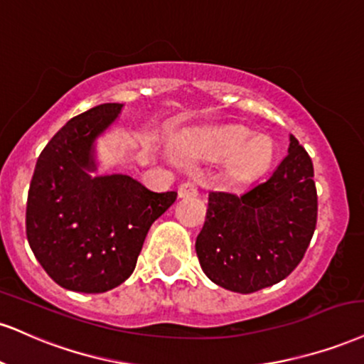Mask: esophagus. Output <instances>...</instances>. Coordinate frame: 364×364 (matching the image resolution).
Instances as JSON below:
<instances>
[{
  "mask_svg": "<svg viewBox=\"0 0 364 364\" xmlns=\"http://www.w3.org/2000/svg\"><path fill=\"white\" fill-rule=\"evenodd\" d=\"M178 195H179V198H186V196H196V195H198V190H196V186L193 185V183L185 181V183H181V185H179Z\"/></svg>",
  "mask_w": 364,
  "mask_h": 364,
  "instance_id": "obj_1",
  "label": "esophagus"
}]
</instances>
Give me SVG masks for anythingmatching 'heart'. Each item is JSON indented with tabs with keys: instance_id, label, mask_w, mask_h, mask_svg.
<instances>
[{
	"instance_id": "b5f03b06",
	"label": "heart",
	"mask_w": 364,
	"mask_h": 364,
	"mask_svg": "<svg viewBox=\"0 0 364 364\" xmlns=\"http://www.w3.org/2000/svg\"><path fill=\"white\" fill-rule=\"evenodd\" d=\"M247 137L242 129H222L201 135L196 149L212 159H227V174L235 181H247L259 176L273 159V147L268 140Z\"/></svg>"
}]
</instances>
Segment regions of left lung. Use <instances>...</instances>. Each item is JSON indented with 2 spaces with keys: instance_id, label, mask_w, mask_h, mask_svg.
<instances>
[{
  "instance_id": "8db88e82",
  "label": "left lung",
  "mask_w": 364,
  "mask_h": 364,
  "mask_svg": "<svg viewBox=\"0 0 364 364\" xmlns=\"http://www.w3.org/2000/svg\"><path fill=\"white\" fill-rule=\"evenodd\" d=\"M317 224L309 152L290 135L288 154L242 195L210 191L196 256L218 287L252 293L282 282L304 259Z\"/></svg>"
}]
</instances>
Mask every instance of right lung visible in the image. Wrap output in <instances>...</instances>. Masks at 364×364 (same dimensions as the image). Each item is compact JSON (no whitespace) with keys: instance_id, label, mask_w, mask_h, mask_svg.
<instances>
[{"instance_id":"1","label":"right lung","mask_w":364,"mask_h":364,"mask_svg":"<svg viewBox=\"0 0 364 364\" xmlns=\"http://www.w3.org/2000/svg\"><path fill=\"white\" fill-rule=\"evenodd\" d=\"M122 103L71 118L38 156L27 200V239L46 273L65 290L103 293L134 273L151 225L176 191L156 193L127 174L91 176L95 140Z\"/></svg>"}]
</instances>
